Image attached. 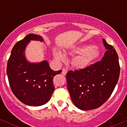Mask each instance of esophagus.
<instances>
[{
  "instance_id": "obj_1",
  "label": "esophagus",
  "mask_w": 127,
  "mask_h": 127,
  "mask_svg": "<svg viewBox=\"0 0 127 127\" xmlns=\"http://www.w3.org/2000/svg\"><path fill=\"white\" fill-rule=\"evenodd\" d=\"M67 70L66 69V68L63 69H62V74H63V75H66V74H67Z\"/></svg>"
}]
</instances>
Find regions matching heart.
I'll return each instance as SVG.
<instances>
[{
	"label": "heart",
	"mask_w": 127,
	"mask_h": 127,
	"mask_svg": "<svg viewBox=\"0 0 127 127\" xmlns=\"http://www.w3.org/2000/svg\"><path fill=\"white\" fill-rule=\"evenodd\" d=\"M70 55H77L73 59V64L78 68H84L92 63L99 54L98 47L93 45H82L75 47L69 52ZM55 57L57 60H65L64 54L60 51H55Z\"/></svg>",
	"instance_id": "1"
}]
</instances>
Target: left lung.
<instances>
[{
    "label": "left lung",
    "mask_w": 127,
    "mask_h": 127,
    "mask_svg": "<svg viewBox=\"0 0 127 127\" xmlns=\"http://www.w3.org/2000/svg\"><path fill=\"white\" fill-rule=\"evenodd\" d=\"M107 51L102 60L66 74L72 102L84 111L96 109L111 96L120 75L119 57L113 46L103 39Z\"/></svg>",
    "instance_id": "left-lung-1"
}]
</instances>
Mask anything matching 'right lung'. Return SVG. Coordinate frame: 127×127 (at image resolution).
I'll return each mask as SVG.
<instances>
[{"mask_svg": "<svg viewBox=\"0 0 127 127\" xmlns=\"http://www.w3.org/2000/svg\"><path fill=\"white\" fill-rule=\"evenodd\" d=\"M31 40L42 41V37L28 34L13 48L7 62L9 84L15 96L29 106H40L50 99L55 90L53 79L61 70L51 69L47 61L29 63L24 57L26 46Z\"/></svg>", "mask_w": 127, "mask_h": 127, "instance_id": "right-lung-1", "label": "right lung"}]
</instances>
